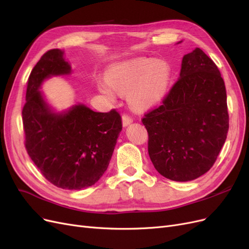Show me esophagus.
<instances>
[{"label": "esophagus", "instance_id": "34e87169", "mask_svg": "<svg viewBox=\"0 0 249 249\" xmlns=\"http://www.w3.org/2000/svg\"><path fill=\"white\" fill-rule=\"evenodd\" d=\"M122 118H123V125L124 127L133 123V118L131 116H129V115H126V114H124Z\"/></svg>", "mask_w": 249, "mask_h": 249}]
</instances>
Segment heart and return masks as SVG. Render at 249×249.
I'll list each match as a JSON object with an SVG mask.
<instances>
[{"mask_svg":"<svg viewBox=\"0 0 249 249\" xmlns=\"http://www.w3.org/2000/svg\"><path fill=\"white\" fill-rule=\"evenodd\" d=\"M170 67L163 60L141 57L112 65L97 89L108 99H115V89L127 93L134 106H147L159 101L167 88Z\"/></svg>","mask_w":249,"mask_h":249,"instance_id":"obj_1","label":"heart"}]
</instances>
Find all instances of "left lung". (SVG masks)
Returning <instances> with one entry per match:
<instances>
[{
    "label": "left lung",
    "mask_w": 249,
    "mask_h": 249,
    "mask_svg": "<svg viewBox=\"0 0 249 249\" xmlns=\"http://www.w3.org/2000/svg\"><path fill=\"white\" fill-rule=\"evenodd\" d=\"M142 123L149 158L160 175L176 182L205 175L229 131L227 90L216 64L198 48L185 55L178 82Z\"/></svg>",
    "instance_id": "1"
}]
</instances>
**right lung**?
Segmentation results:
<instances>
[{
  "label": "right lung",
  "mask_w": 249,
  "mask_h": 249,
  "mask_svg": "<svg viewBox=\"0 0 249 249\" xmlns=\"http://www.w3.org/2000/svg\"><path fill=\"white\" fill-rule=\"evenodd\" d=\"M71 73L64 51L47 52L30 73L21 114L28 155L43 177L62 189L81 190L107 170L123 124L115 110L95 112L84 104L53 108L41 92L42 83Z\"/></svg>",
  "instance_id": "1"
}]
</instances>
